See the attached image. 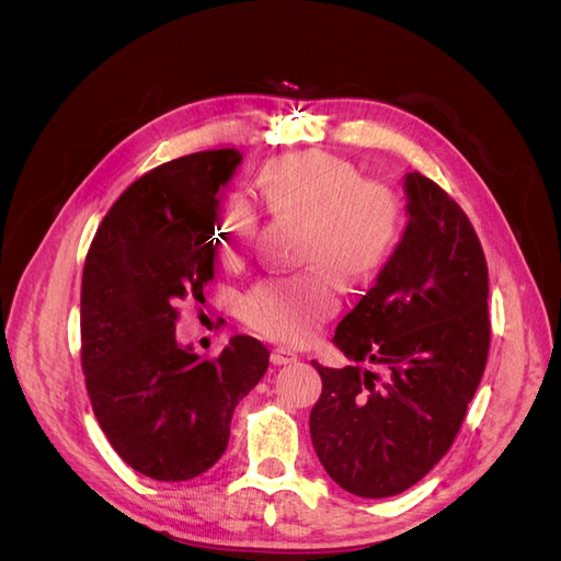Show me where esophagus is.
<instances>
[{
  "instance_id": "obj_1",
  "label": "esophagus",
  "mask_w": 561,
  "mask_h": 561,
  "mask_svg": "<svg viewBox=\"0 0 561 561\" xmlns=\"http://www.w3.org/2000/svg\"><path fill=\"white\" fill-rule=\"evenodd\" d=\"M271 363H274V365H290V363H297V353L290 351V348L278 346V348L271 351Z\"/></svg>"
}]
</instances>
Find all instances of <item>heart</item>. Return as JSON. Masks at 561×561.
I'll return each mask as SVG.
<instances>
[{
    "instance_id": "heart-1",
    "label": "heart",
    "mask_w": 561,
    "mask_h": 561,
    "mask_svg": "<svg viewBox=\"0 0 561 561\" xmlns=\"http://www.w3.org/2000/svg\"><path fill=\"white\" fill-rule=\"evenodd\" d=\"M257 192L268 210L301 219L299 260L311 262L297 274L260 278L241 297L239 311L254 332L283 344L311 339L339 311L336 276L355 283L377 276L402 227V203L393 186L360 180L353 165L328 154H299L266 163ZM257 231V213L239 192H227L215 210L219 257L245 254Z\"/></svg>"
}]
</instances>
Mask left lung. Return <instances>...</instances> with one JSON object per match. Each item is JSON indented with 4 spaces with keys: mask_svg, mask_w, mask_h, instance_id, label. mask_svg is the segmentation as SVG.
<instances>
[{
    "mask_svg": "<svg viewBox=\"0 0 561 561\" xmlns=\"http://www.w3.org/2000/svg\"><path fill=\"white\" fill-rule=\"evenodd\" d=\"M404 190L402 241L334 334L355 365L313 363L322 379L313 449L330 478L363 499L402 494L449 451L491 342L489 271L468 215L421 173H407Z\"/></svg>",
    "mask_w": 561,
    "mask_h": 561,
    "instance_id": "1",
    "label": "left lung"
}]
</instances>
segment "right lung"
<instances>
[{
  "label": "right lung",
  "instance_id": "obj_1",
  "mask_svg": "<svg viewBox=\"0 0 561 561\" xmlns=\"http://www.w3.org/2000/svg\"><path fill=\"white\" fill-rule=\"evenodd\" d=\"M241 151L210 149L151 168L100 222L81 278V367L100 428L147 478L184 482L225 454L236 404L268 351L231 336L217 358L175 342L178 304L213 280L217 192Z\"/></svg>",
  "mask_w": 561,
  "mask_h": 561
}]
</instances>
